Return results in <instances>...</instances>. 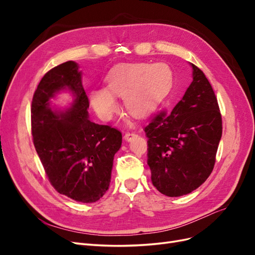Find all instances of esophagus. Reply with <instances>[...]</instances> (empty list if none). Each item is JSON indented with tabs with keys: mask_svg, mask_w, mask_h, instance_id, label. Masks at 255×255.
<instances>
[{
	"mask_svg": "<svg viewBox=\"0 0 255 255\" xmlns=\"http://www.w3.org/2000/svg\"><path fill=\"white\" fill-rule=\"evenodd\" d=\"M135 136H136V133H135V132H128V133H126V135H125V139H126L127 141H129V140H132Z\"/></svg>",
	"mask_w": 255,
	"mask_h": 255,
	"instance_id": "obj_1",
	"label": "esophagus"
}]
</instances>
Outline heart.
<instances>
[{
  "mask_svg": "<svg viewBox=\"0 0 255 255\" xmlns=\"http://www.w3.org/2000/svg\"><path fill=\"white\" fill-rule=\"evenodd\" d=\"M172 81V70L163 63L121 66L107 76V90L91 92L90 102L100 117L107 120L117 107L113 96L126 97L128 111L134 116H144L163 101Z\"/></svg>",
  "mask_w": 255,
  "mask_h": 255,
  "instance_id": "b5f03b06",
  "label": "heart"
}]
</instances>
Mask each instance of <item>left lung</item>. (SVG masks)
Returning a JSON list of instances; mask_svg holds the SVG:
<instances>
[{
	"instance_id": "obj_1",
	"label": "left lung",
	"mask_w": 255,
	"mask_h": 255,
	"mask_svg": "<svg viewBox=\"0 0 255 255\" xmlns=\"http://www.w3.org/2000/svg\"><path fill=\"white\" fill-rule=\"evenodd\" d=\"M171 112L160 111L144 127L154 187L168 197L187 195L212 173L222 135L217 98L202 70Z\"/></svg>"
}]
</instances>
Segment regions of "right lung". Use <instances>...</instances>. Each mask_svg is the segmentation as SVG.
<instances>
[{
	"instance_id": "add662e5",
	"label": "right lung",
	"mask_w": 255,
	"mask_h": 255,
	"mask_svg": "<svg viewBox=\"0 0 255 255\" xmlns=\"http://www.w3.org/2000/svg\"><path fill=\"white\" fill-rule=\"evenodd\" d=\"M79 66L66 61L44 74L32 101L35 149L52 186L83 203L101 199L110 187L113 160L122 142L119 129L88 119L89 100ZM68 88L75 102L65 112L53 111L49 99Z\"/></svg>"
}]
</instances>
